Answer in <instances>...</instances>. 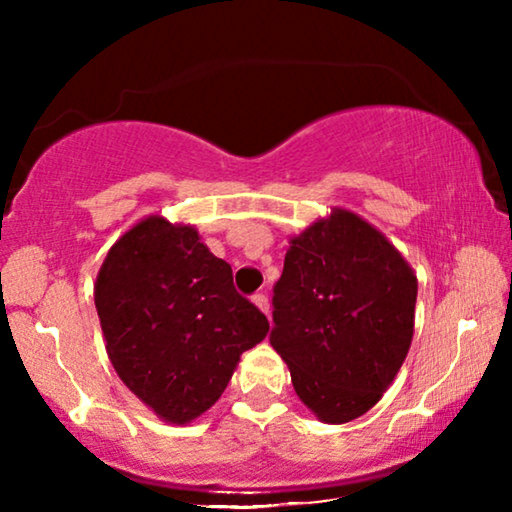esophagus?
<instances>
[{"mask_svg":"<svg viewBox=\"0 0 512 512\" xmlns=\"http://www.w3.org/2000/svg\"><path fill=\"white\" fill-rule=\"evenodd\" d=\"M251 300H254L258 310L270 314V300H268V296H265V293H254V298H251Z\"/></svg>","mask_w":512,"mask_h":512,"instance_id":"esophagus-1","label":"esophagus"}]
</instances>
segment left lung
Returning a JSON list of instances; mask_svg holds the SVG:
<instances>
[{
    "label": "left lung",
    "instance_id": "8db88e82",
    "mask_svg": "<svg viewBox=\"0 0 512 512\" xmlns=\"http://www.w3.org/2000/svg\"><path fill=\"white\" fill-rule=\"evenodd\" d=\"M270 345L321 422L380 401L412 342L417 277L387 237L335 209L291 240L272 289Z\"/></svg>",
    "mask_w": 512,
    "mask_h": 512
}]
</instances>
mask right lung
Returning <instances> with one entry per match:
<instances>
[{
  "instance_id": "1",
  "label": "right lung",
  "mask_w": 512,
  "mask_h": 512,
  "mask_svg": "<svg viewBox=\"0 0 512 512\" xmlns=\"http://www.w3.org/2000/svg\"><path fill=\"white\" fill-rule=\"evenodd\" d=\"M95 307L118 377L174 424L212 408L242 352L270 331L198 230L163 216L137 223L109 249Z\"/></svg>"
}]
</instances>
